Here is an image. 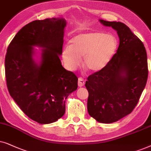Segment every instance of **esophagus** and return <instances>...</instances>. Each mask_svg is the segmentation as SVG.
<instances>
[{
  "label": "esophagus",
  "mask_w": 151,
  "mask_h": 151,
  "mask_svg": "<svg viewBox=\"0 0 151 151\" xmlns=\"http://www.w3.org/2000/svg\"><path fill=\"white\" fill-rule=\"evenodd\" d=\"M84 84H85V79H83L82 77H79L78 79V86L79 87H82L84 86Z\"/></svg>",
  "instance_id": "34e87169"
}]
</instances>
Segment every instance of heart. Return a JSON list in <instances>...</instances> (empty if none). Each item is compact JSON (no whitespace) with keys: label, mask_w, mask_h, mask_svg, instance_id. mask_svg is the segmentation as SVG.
<instances>
[{"label":"heart","mask_w":151,"mask_h":151,"mask_svg":"<svg viewBox=\"0 0 151 151\" xmlns=\"http://www.w3.org/2000/svg\"><path fill=\"white\" fill-rule=\"evenodd\" d=\"M117 43L112 35L102 32L81 34L63 48L62 57L69 70H76L83 57V65L91 72L103 70L115 53Z\"/></svg>","instance_id":"1"}]
</instances>
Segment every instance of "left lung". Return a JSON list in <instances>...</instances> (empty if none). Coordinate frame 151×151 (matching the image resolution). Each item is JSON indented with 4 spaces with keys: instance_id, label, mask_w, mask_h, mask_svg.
I'll return each instance as SVG.
<instances>
[{
    "instance_id": "1",
    "label": "left lung",
    "mask_w": 151,
    "mask_h": 151,
    "mask_svg": "<svg viewBox=\"0 0 151 151\" xmlns=\"http://www.w3.org/2000/svg\"><path fill=\"white\" fill-rule=\"evenodd\" d=\"M117 32L119 45L103 70L88 77V111L96 121L115 122L135 108L148 79L147 54L143 43L121 22L99 20Z\"/></svg>"
}]
</instances>
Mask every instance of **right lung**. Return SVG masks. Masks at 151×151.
I'll use <instances>...</instances> for the list:
<instances>
[{"mask_svg":"<svg viewBox=\"0 0 151 151\" xmlns=\"http://www.w3.org/2000/svg\"><path fill=\"white\" fill-rule=\"evenodd\" d=\"M61 18L37 20L18 32L5 59L8 91L21 110L41 124L55 122L65 112V99L77 89L78 78L61 65L64 28ZM32 46L43 47L40 65Z\"/></svg>","mask_w":151,"mask_h":151,"instance_id":"1","label":"right lung"}]
</instances>
